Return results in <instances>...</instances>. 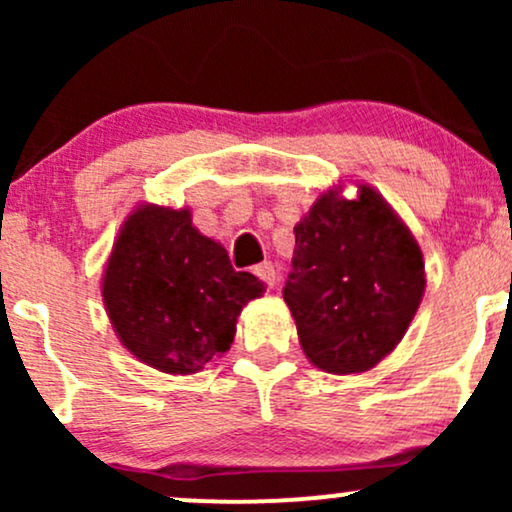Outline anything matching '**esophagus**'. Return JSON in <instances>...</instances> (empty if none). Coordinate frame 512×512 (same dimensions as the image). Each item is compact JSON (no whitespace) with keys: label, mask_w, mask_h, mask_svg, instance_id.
Returning <instances> with one entry per match:
<instances>
[{"label":"esophagus","mask_w":512,"mask_h":512,"mask_svg":"<svg viewBox=\"0 0 512 512\" xmlns=\"http://www.w3.org/2000/svg\"><path fill=\"white\" fill-rule=\"evenodd\" d=\"M255 274L260 276V279H262L264 284H267V286H274V284H276V269H274V264H272V262H262V264H257V267H255Z\"/></svg>","instance_id":"obj_1"}]
</instances>
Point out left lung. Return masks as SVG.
Instances as JSON below:
<instances>
[{"instance_id":"1","label":"left lung","mask_w":512,"mask_h":512,"mask_svg":"<svg viewBox=\"0 0 512 512\" xmlns=\"http://www.w3.org/2000/svg\"><path fill=\"white\" fill-rule=\"evenodd\" d=\"M284 301L305 356L327 373H361L395 349L424 296V255L368 185L322 195L293 228Z\"/></svg>"}]
</instances>
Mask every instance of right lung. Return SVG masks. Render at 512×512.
Segmentation results:
<instances>
[{
  "label": "right lung",
  "mask_w": 512,
  "mask_h": 512,
  "mask_svg": "<svg viewBox=\"0 0 512 512\" xmlns=\"http://www.w3.org/2000/svg\"><path fill=\"white\" fill-rule=\"evenodd\" d=\"M264 284L192 226L187 209L139 207L117 238L103 301L117 337L146 366L197 373L228 351L243 305Z\"/></svg>",
  "instance_id": "add662e5"
}]
</instances>
